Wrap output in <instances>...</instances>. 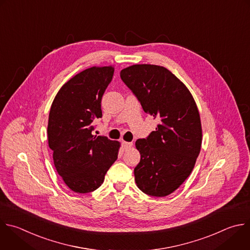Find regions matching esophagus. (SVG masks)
<instances>
[{"mask_svg":"<svg viewBox=\"0 0 250 250\" xmlns=\"http://www.w3.org/2000/svg\"><path fill=\"white\" fill-rule=\"evenodd\" d=\"M122 144H123V148H124L125 150H127L128 148H130V147L132 146V142H126V141H123V142H122Z\"/></svg>","mask_w":250,"mask_h":250,"instance_id":"esophagus-1","label":"esophagus"}]
</instances>
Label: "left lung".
<instances>
[{"label": "left lung", "mask_w": 250, "mask_h": 250, "mask_svg": "<svg viewBox=\"0 0 250 250\" xmlns=\"http://www.w3.org/2000/svg\"><path fill=\"white\" fill-rule=\"evenodd\" d=\"M121 78L144 112L160 121L155 131L135 142L140 153L135 183L148 195L167 196L188 178L201 149L196 103L184 83L164 66L133 64L121 70Z\"/></svg>", "instance_id": "obj_1"}]
</instances>
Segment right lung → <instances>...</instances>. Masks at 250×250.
<instances>
[{"label":"right lung","mask_w":250,"mask_h":250,"mask_svg":"<svg viewBox=\"0 0 250 250\" xmlns=\"http://www.w3.org/2000/svg\"><path fill=\"white\" fill-rule=\"evenodd\" d=\"M115 68L93 66L62 86L49 114L48 142L54 165L74 192L97 189L118 158L120 142L93 135L94 120L102 118L101 100Z\"/></svg>","instance_id":"obj_1"}]
</instances>
